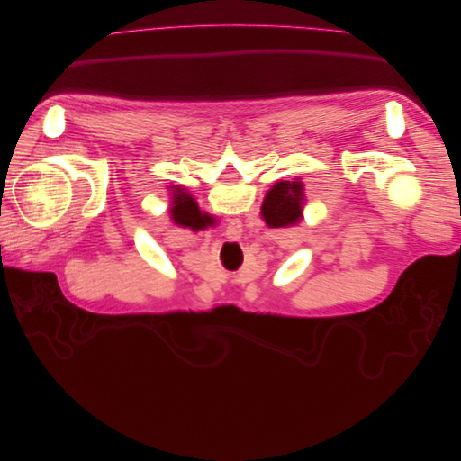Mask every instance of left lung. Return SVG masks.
Returning <instances> with one entry per match:
<instances>
[{"instance_id": "1", "label": "left lung", "mask_w": 461, "mask_h": 461, "mask_svg": "<svg viewBox=\"0 0 461 461\" xmlns=\"http://www.w3.org/2000/svg\"><path fill=\"white\" fill-rule=\"evenodd\" d=\"M303 185L300 180H281L276 183L261 203V217L271 229H288L300 222L303 207Z\"/></svg>"}]
</instances>
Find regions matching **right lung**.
Returning a JSON list of instances; mask_svg holds the SVG:
<instances>
[{
	"mask_svg": "<svg viewBox=\"0 0 461 461\" xmlns=\"http://www.w3.org/2000/svg\"><path fill=\"white\" fill-rule=\"evenodd\" d=\"M171 213H173V219L176 225L180 227H190L194 230H198L202 227H205V217H202L200 209L196 205V202H194L190 198V194H186L185 190L176 188L173 192V202H171Z\"/></svg>",
	"mask_w": 461,
	"mask_h": 461,
	"instance_id": "right-lung-1",
	"label": "right lung"
}]
</instances>
